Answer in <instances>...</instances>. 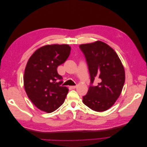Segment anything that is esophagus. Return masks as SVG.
Instances as JSON below:
<instances>
[{"mask_svg":"<svg viewBox=\"0 0 147 147\" xmlns=\"http://www.w3.org/2000/svg\"><path fill=\"white\" fill-rule=\"evenodd\" d=\"M70 88L72 89H75L77 88V85L76 86H70Z\"/></svg>","mask_w":147,"mask_h":147,"instance_id":"1","label":"esophagus"}]
</instances>
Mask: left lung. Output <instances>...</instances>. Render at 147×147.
Masks as SVG:
<instances>
[{
  "label": "left lung",
  "instance_id": "obj_1",
  "mask_svg": "<svg viewBox=\"0 0 147 147\" xmlns=\"http://www.w3.org/2000/svg\"><path fill=\"white\" fill-rule=\"evenodd\" d=\"M84 54L90 75V86L83 102L96 112L110 109L121 94L125 72L118 55L100 41L79 46ZM97 82L96 86L93 83Z\"/></svg>",
  "mask_w": 147,
  "mask_h": 147
}]
</instances>
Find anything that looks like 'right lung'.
<instances>
[{
  "label": "right lung",
  "mask_w": 147,
  "mask_h": 147,
  "mask_svg": "<svg viewBox=\"0 0 147 147\" xmlns=\"http://www.w3.org/2000/svg\"><path fill=\"white\" fill-rule=\"evenodd\" d=\"M69 45H51L38 48L26 65L24 85L28 96L37 107L51 113L64 103L69 90L61 86L63 77L57 68L67 59Z\"/></svg>",
  "instance_id": "obj_1"
}]
</instances>
